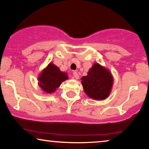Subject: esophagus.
Masks as SVG:
<instances>
[{"label":"esophagus","mask_w":149,"mask_h":149,"mask_svg":"<svg viewBox=\"0 0 149 149\" xmlns=\"http://www.w3.org/2000/svg\"><path fill=\"white\" fill-rule=\"evenodd\" d=\"M73 77H74L76 79H78L79 78V75L77 72L76 71H74V72H73Z\"/></svg>","instance_id":"34e87169"}]
</instances>
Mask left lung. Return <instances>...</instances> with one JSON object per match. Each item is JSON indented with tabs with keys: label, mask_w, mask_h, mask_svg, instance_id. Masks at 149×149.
Listing matches in <instances>:
<instances>
[{
	"label": "left lung",
	"mask_w": 149,
	"mask_h": 149,
	"mask_svg": "<svg viewBox=\"0 0 149 149\" xmlns=\"http://www.w3.org/2000/svg\"><path fill=\"white\" fill-rule=\"evenodd\" d=\"M81 80L85 93L95 100L107 98L113 85L111 73L97 63L93 65L87 76L83 77Z\"/></svg>",
	"instance_id": "8db88e82"
}]
</instances>
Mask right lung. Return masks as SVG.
<instances>
[{
	"label": "right lung",
	"instance_id": "right-lung-1",
	"mask_svg": "<svg viewBox=\"0 0 149 149\" xmlns=\"http://www.w3.org/2000/svg\"><path fill=\"white\" fill-rule=\"evenodd\" d=\"M66 79H68L66 73L60 71L58 67L50 63L38 77V85L45 92L51 93L56 91Z\"/></svg>",
	"mask_w": 149,
	"mask_h": 149
}]
</instances>
